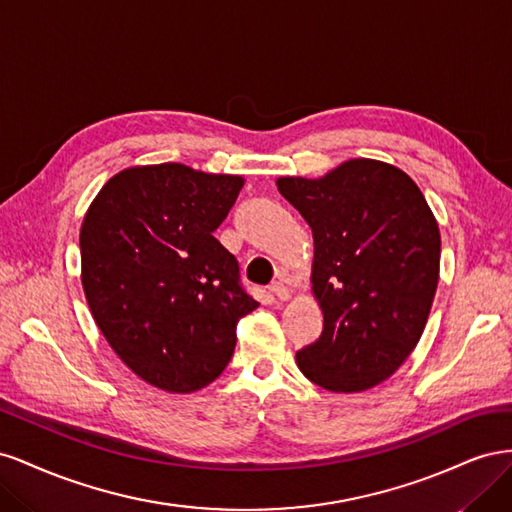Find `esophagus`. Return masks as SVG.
I'll list each match as a JSON object with an SVG mask.
<instances>
[{
  "label": "esophagus",
  "mask_w": 512,
  "mask_h": 512,
  "mask_svg": "<svg viewBox=\"0 0 512 512\" xmlns=\"http://www.w3.org/2000/svg\"><path fill=\"white\" fill-rule=\"evenodd\" d=\"M269 290H271L280 301H288V299H290V290H288V286H286L284 282H273Z\"/></svg>",
  "instance_id": "1"
}]
</instances>
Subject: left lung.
<instances>
[{"instance_id": "obj_1", "label": "left lung", "mask_w": 512, "mask_h": 512, "mask_svg": "<svg viewBox=\"0 0 512 512\" xmlns=\"http://www.w3.org/2000/svg\"><path fill=\"white\" fill-rule=\"evenodd\" d=\"M277 190L314 235L312 290L324 327L297 352L307 380L359 393L391 378L416 348L440 277V230L397 166L359 158Z\"/></svg>"}]
</instances>
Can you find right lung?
<instances>
[{"instance_id":"right-lung-1","label":"right lung","mask_w":512,"mask_h":512,"mask_svg":"<svg viewBox=\"0 0 512 512\" xmlns=\"http://www.w3.org/2000/svg\"><path fill=\"white\" fill-rule=\"evenodd\" d=\"M243 177L132 166L104 183L81 226V282L98 329L138 378L194 393L218 378L237 322L258 307L213 237Z\"/></svg>"}]
</instances>
